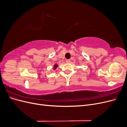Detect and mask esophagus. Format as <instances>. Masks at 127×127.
<instances>
[{
  "label": "esophagus",
  "mask_w": 127,
  "mask_h": 127,
  "mask_svg": "<svg viewBox=\"0 0 127 127\" xmlns=\"http://www.w3.org/2000/svg\"><path fill=\"white\" fill-rule=\"evenodd\" d=\"M66 62L67 63H70V59H67V60H66Z\"/></svg>",
  "instance_id": "34e87169"
}]
</instances>
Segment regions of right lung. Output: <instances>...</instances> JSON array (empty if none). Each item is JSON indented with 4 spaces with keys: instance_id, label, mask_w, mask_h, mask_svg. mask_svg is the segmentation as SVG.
Returning <instances> with one entry per match:
<instances>
[{
    "instance_id": "obj_1",
    "label": "right lung",
    "mask_w": 127,
    "mask_h": 127,
    "mask_svg": "<svg viewBox=\"0 0 127 127\" xmlns=\"http://www.w3.org/2000/svg\"><path fill=\"white\" fill-rule=\"evenodd\" d=\"M58 67V64H55L54 66H53V70H55Z\"/></svg>"
}]
</instances>
